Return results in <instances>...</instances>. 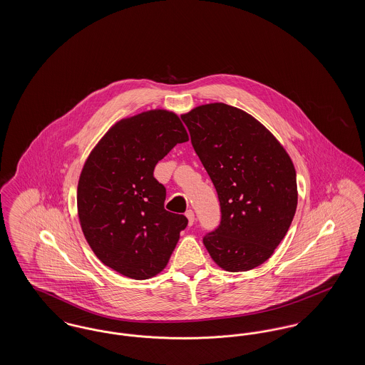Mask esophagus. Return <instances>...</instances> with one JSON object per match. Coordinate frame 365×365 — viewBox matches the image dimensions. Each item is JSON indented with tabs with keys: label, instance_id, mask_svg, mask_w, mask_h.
<instances>
[{
	"label": "esophagus",
	"instance_id": "1",
	"mask_svg": "<svg viewBox=\"0 0 365 365\" xmlns=\"http://www.w3.org/2000/svg\"><path fill=\"white\" fill-rule=\"evenodd\" d=\"M186 217H187V220H189V226H192V223H194V212L189 209L187 212H186Z\"/></svg>",
	"mask_w": 365,
	"mask_h": 365
}]
</instances>
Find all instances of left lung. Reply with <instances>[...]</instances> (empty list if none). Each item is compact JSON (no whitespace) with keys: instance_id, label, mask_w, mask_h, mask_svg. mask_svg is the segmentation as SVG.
<instances>
[{"instance_id":"left-lung-1","label":"left lung","mask_w":365,"mask_h":365,"mask_svg":"<svg viewBox=\"0 0 365 365\" xmlns=\"http://www.w3.org/2000/svg\"><path fill=\"white\" fill-rule=\"evenodd\" d=\"M180 118L220 201V226L204 237L212 260L228 272L259 267L294 217L292 158L265 125L240 108L200 105Z\"/></svg>"}]
</instances>
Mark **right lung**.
I'll return each mask as SVG.
<instances>
[{"mask_svg":"<svg viewBox=\"0 0 365 365\" xmlns=\"http://www.w3.org/2000/svg\"><path fill=\"white\" fill-rule=\"evenodd\" d=\"M189 140L179 116L150 109L115 123L86 158L78 182V216L88 246L106 267L135 280L168 264L187 226L164 209L153 171L176 143Z\"/></svg>","mask_w":365,"mask_h":365,"instance_id":"obj_1","label":"right lung"}]
</instances>
